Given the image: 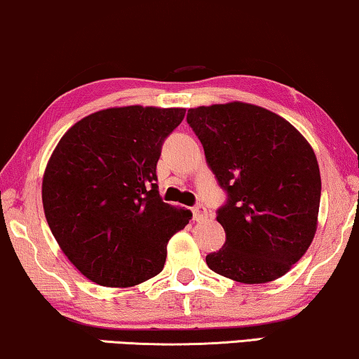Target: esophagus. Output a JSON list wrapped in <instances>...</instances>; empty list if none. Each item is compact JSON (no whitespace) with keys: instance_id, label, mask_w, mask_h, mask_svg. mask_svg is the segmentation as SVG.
<instances>
[{"instance_id":"34e87169","label":"esophagus","mask_w":359,"mask_h":359,"mask_svg":"<svg viewBox=\"0 0 359 359\" xmlns=\"http://www.w3.org/2000/svg\"><path fill=\"white\" fill-rule=\"evenodd\" d=\"M191 211H194V218L195 219H203L206 216V208L203 205H195L194 208H191Z\"/></svg>"}]
</instances>
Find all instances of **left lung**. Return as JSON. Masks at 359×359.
I'll use <instances>...</instances> for the list:
<instances>
[{
	"label": "left lung",
	"instance_id": "8db88e82",
	"mask_svg": "<svg viewBox=\"0 0 359 359\" xmlns=\"http://www.w3.org/2000/svg\"><path fill=\"white\" fill-rule=\"evenodd\" d=\"M187 123L228 195L216 211L226 242L206 265L247 285L280 278L317 229L320 172L311 144L280 115L244 102L189 109Z\"/></svg>",
	"mask_w": 359,
	"mask_h": 359
}]
</instances>
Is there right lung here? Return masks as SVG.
Masks as SVG:
<instances>
[{"instance_id":"add662e5","label":"right lung","mask_w":359,"mask_h":359,"mask_svg":"<svg viewBox=\"0 0 359 359\" xmlns=\"http://www.w3.org/2000/svg\"><path fill=\"white\" fill-rule=\"evenodd\" d=\"M185 109L130 105L90 114L55 148L42 182L47 223L86 278L128 287L161 273L168 242L191 219L159 196L163 143Z\"/></svg>"}]
</instances>
